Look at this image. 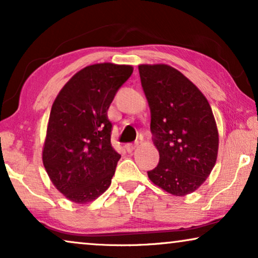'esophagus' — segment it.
I'll return each instance as SVG.
<instances>
[{
    "mask_svg": "<svg viewBox=\"0 0 258 258\" xmlns=\"http://www.w3.org/2000/svg\"><path fill=\"white\" fill-rule=\"evenodd\" d=\"M139 146V143H128V144H125V150L128 151V153H133L134 150L136 149V147Z\"/></svg>",
    "mask_w": 258,
    "mask_h": 258,
    "instance_id": "34e87169",
    "label": "esophagus"
}]
</instances>
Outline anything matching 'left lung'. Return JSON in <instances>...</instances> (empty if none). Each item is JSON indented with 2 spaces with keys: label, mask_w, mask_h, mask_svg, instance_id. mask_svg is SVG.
I'll return each instance as SVG.
<instances>
[{
  "label": "left lung",
  "mask_w": 258,
  "mask_h": 258,
  "mask_svg": "<svg viewBox=\"0 0 258 258\" xmlns=\"http://www.w3.org/2000/svg\"><path fill=\"white\" fill-rule=\"evenodd\" d=\"M141 83L150 108V129L160 162L148 177L174 196L189 195L216 164L218 130L199 88L168 64H140Z\"/></svg>",
  "instance_id": "8db88e82"
}]
</instances>
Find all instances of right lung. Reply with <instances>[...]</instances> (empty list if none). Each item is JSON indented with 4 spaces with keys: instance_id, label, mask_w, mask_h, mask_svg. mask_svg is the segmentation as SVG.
I'll list each match as a JSON object with an SVG mask.
<instances>
[{
    "instance_id": "1",
    "label": "right lung",
    "mask_w": 258,
    "mask_h": 258,
    "mask_svg": "<svg viewBox=\"0 0 258 258\" xmlns=\"http://www.w3.org/2000/svg\"><path fill=\"white\" fill-rule=\"evenodd\" d=\"M134 68L96 63L77 72L52 103L42 161L55 188L86 204L109 188L121 155L111 146L107 111Z\"/></svg>"
}]
</instances>
